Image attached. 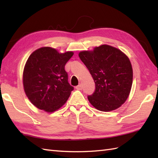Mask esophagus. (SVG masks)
Wrapping results in <instances>:
<instances>
[{"label": "esophagus", "mask_w": 158, "mask_h": 158, "mask_svg": "<svg viewBox=\"0 0 158 158\" xmlns=\"http://www.w3.org/2000/svg\"><path fill=\"white\" fill-rule=\"evenodd\" d=\"M77 89H79V90H81L82 89V85L80 83V84H79L77 86H76L75 88Z\"/></svg>", "instance_id": "1"}]
</instances>
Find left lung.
I'll use <instances>...</instances> for the list:
<instances>
[{
    "label": "left lung",
    "instance_id": "obj_1",
    "mask_svg": "<svg viewBox=\"0 0 158 158\" xmlns=\"http://www.w3.org/2000/svg\"><path fill=\"white\" fill-rule=\"evenodd\" d=\"M79 56L91 74L96 89L89 102L101 111H110L126 102L132 84L133 71L127 56L108 45L83 51Z\"/></svg>",
    "mask_w": 158,
    "mask_h": 158
}]
</instances>
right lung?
Masks as SVG:
<instances>
[{
	"label": "right lung",
	"instance_id": "obj_1",
	"mask_svg": "<svg viewBox=\"0 0 158 158\" xmlns=\"http://www.w3.org/2000/svg\"><path fill=\"white\" fill-rule=\"evenodd\" d=\"M73 56L44 47L35 50L26 61L23 72L24 92L38 109L52 113L59 109L74 89L68 81L64 66Z\"/></svg>",
	"mask_w": 158,
	"mask_h": 158
}]
</instances>
